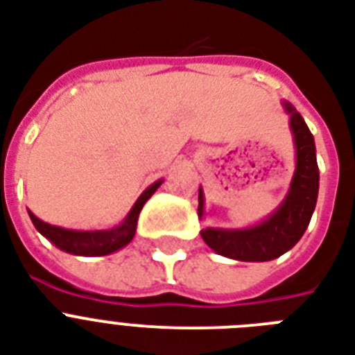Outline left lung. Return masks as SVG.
Segmentation results:
<instances>
[{
  "label": "left lung",
  "mask_w": 355,
  "mask_h": 355,
  "mask_svg": "<svg viewBox=\"0 0 355 355\" xmlns=\"http://www.w3.org/2000/svg\"><path fill=\"white\" fill-rule=\"evenodd\" d=\"M289 127L295 138L297 167L286 199L265 221L241 230L206 228L200 236L211 250L239 261H269L291 250L304 236L313 216L319 195V166L315 156V139L308 125L291 103L284 101ZM205 211V195L199 188V217Z\"/></svg>",
  "instance_id": "8db88e82"
}]
</instances>
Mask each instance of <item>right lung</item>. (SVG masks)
I'll return each instance as SVG.
<instances>
[{
	"instance_id": "right-lung-1",
	"label": "right lung",
	"mask_w": 355,
	"mask_h": 355,
	"mask_svg": "<svg viewBox=\"0 0 355 355\" xmlns=\"http://www.w3.org/2000/svg\"><path fill=\"white\" fill-rule=\"evenodd\" d=\"M160 184L162 180H158L145 189L134 202L132 210L128 211V216L123 219L121 225L110 230H69V228H60L40 221L33 211H29V217L36 230L64 252L75 254V256H107L132 241L139 211L150 199V195L160 188Z\"/></svg>"
}]
</instances>
